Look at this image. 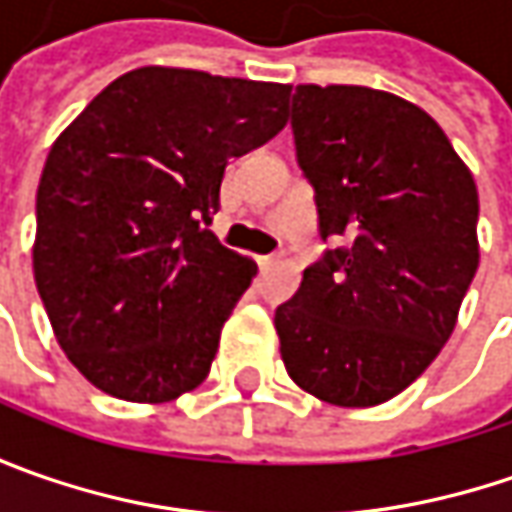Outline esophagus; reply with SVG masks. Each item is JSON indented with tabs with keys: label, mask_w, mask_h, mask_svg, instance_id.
<instances>
[{
	"label": "esophagus",
	"mask_w": 512,
	"mask_h": 512,
	"mask_svg": "<svg viewBox=\"0 0 512 512\" xmlns=\"http://www.w3.org/2000/svg\"><path fill=\"white\" fill-rule=\"evenodd\" d=\"M256 265L262 267V270H267V267L276 265V259H273V256H259V259H256Z\"/></svg>",
	"instance_id": "34e87169"
}]
</instances>
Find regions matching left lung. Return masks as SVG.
I'll use <instances>...</instances> for the list:
<instances>
[{
  "label": "left lung",
  "mask_w": 512,
  "mask_h": 512,
  "mask_svg": "<svg viewBox=\"0 0 512 512\" xmlns=\"http://www.w3.org/2000/svg\"><path fill=\"white\" fill-rule=\"evenodd\" d=\"M293 136L319 230L350 247L276 307L287 376L336 407L416 382L459 322L479 267V190L439 122L362 85H296Z\"/></svg>",
  "instance_id": "obj_1"
}]
</instances>
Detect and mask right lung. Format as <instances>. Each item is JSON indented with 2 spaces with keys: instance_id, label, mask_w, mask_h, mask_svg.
<instances>
[{
  "instance_id": "add662e5",
  "label": "right lung",
  "mask_w": 512,
  "mask_h": 512,
  "mask_svg": "<svg viewBox=\"0 0 512 512\" xmlns=\"http://www.w3.org/2000/svg\"><path fill=\"white\" fill-rule=\"evenodd\" d=\"M290 85L148 65L59 133L36 190L33 279L70 364L162 404L210 373L256 262L219 245L227 159L287 125Z\"/></svg>"
}]
</instances>
